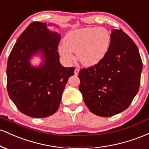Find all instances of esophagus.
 Wrapping results in <instances>:
<instances>
[{
  "instance_id": "obj_1",
  "label": "esophagus",
  "mask_w": 149,
  "mask_h": 149,
  "mask_svg": "<svg viewBox=\"0 0 149 149\" xmlns=\"http://www.w3.org/2000/svg\"><path fill=\"white\" fill-rule=\"evenodd\" d=\"M79 71H80V69L79 68H76V69H75L74 71V74L77 76V75L78 74V73H79Z\"/></svg>"
}]
</instances>
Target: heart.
Here are the masks:
<instances>
[{
    "mask_svg": "<svg viewBox=\"0 0 149 149\" xmlns=\"http://www.w3.org/2000/svg\"><path fill=\"white\" fill-rule=\"evenodd\" d=\"M111 36L109 31L100 27H86L66 33L64 42L58 46V52L64 60L71 63L76 52L79 61L85 66L100 63L109 51Z\"/></svg>",
    "mask_w": 149,
    "mask_h": 149,
    "instance_id": "obj_1",
    "label": "heart"
}]
</instances>
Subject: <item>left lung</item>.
Segmentation results:
<instances>
[{"mask_svg": "<svg viewBox=\"0 0 149 149\" xmlns=\"http://www.w3.org/2000/svg\"><path fill=\"white\" fill-rule=\"evenodd\" d=\"M142 61L134 42L113 29L109 51L100 63L81 69L79 90L95 115L110 117L127 109L139 91Z\"/></svg>", "mask_w": 149, "mask_h": 149, "instance_id": "left-lung-1", "label": "left lung"}]
</instances>
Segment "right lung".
<instances>
[{"label": "right lung", "mask_w": 149, "mask_h": 149, "mask_svg": "<svg viewBox=\"0 0 149 149\" xmlns=\"http://www.w3.org/2000/svg\"><path fill=\"white\" fill-rule=\"evenodd\" d=\"M33 22L22 32L10 52L7 65V88L10 98L22 113L36 118L48 117L57 111L61 96L74 67L59 61L61 34ZM38 56V65L31 60Z\"/></svg>", "instance_id": "obj_1"}]
</instances>
